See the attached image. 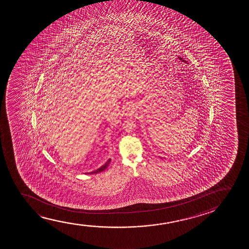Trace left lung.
Listing matches in <instances>:
<instances>
[{"label": "left lung", "instance_id": "1", "mask_svg": "<svg viewBox=\"0 0 249 249\" xmlns=\"http://www.w3.org/2000/svg\"><path fill=\"white\" fill-rule=\"evenodd\" d=\"M178 58H179V59H180V60H182V61H184V59H183V58H181V57H178ZM184 62H186V61H184Z\"/></svg>", "mask_w": 249, "mask_h": 249}]
</instances>
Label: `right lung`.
<instances>
[{"label": "right lung", "instance_id": "obj_1", "mask_svg": "<svg viewBox=\"0 0 249 249\" xmlns=\"http://www.w3.org/2000/svg\"><path fill=\"white\" fill-rule=\"evenodd\" d=\"M109 162H110V159H109V160H107L106 163L103 165L102 167H100L99 168H98L97 170L92 171V172H91V173H89V174H98V173H100V172H102V171L106 170V168H107V167L109 166Z\"/></svg>", "mask_w": 249, "mask_h": 249}]
</instances>
